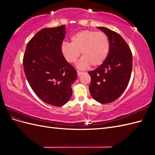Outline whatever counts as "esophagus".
I'll use <instances>...</instances> for the list:
<instances>
[{
  "instance_id": "34e87169",
  "label": "esophagus",
  "mask_w": 155,
  "mask_h": 155,
  "mask_svg": "<svg viewBox=\"0 0 155 155\" xmlns=\"http://www.w3.org/2000/svg\"><path fill=\"white\" fill-rule=\"evenodd\" d=\"M77 73H78V76H80L81 75L83 74V72H80V71H77Z\"/></svg>"
}]
</instances>
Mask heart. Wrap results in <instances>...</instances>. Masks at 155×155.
<instances>
[{
  "instance_id": "heart-1",
  "label": "heart",
  "mask_w": 155,
  "mask_h": 155,
  "mask_svg": "<svg viewBox=\"0 0 155 155\" xmlns=\"http://www.w3.org/2000/svg\"><path fill=\"white\" fill-rule=\"evenodd\" d=\"M71 43H63L61 52L68 62L76 63L80 52L83 58L78 67L85 68L91 66L97 67L104 63L109 52L110 43L107 35L103 32L81 30L71 37Z\"/></svg>"
}]
</instances>
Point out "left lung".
<instances>
[{
	"instance_id": "1",
	"label": "left lung",
	"mask_w": 155,
	"mask_h": 155,
	"mask_svg": "<svg viewBox=\"0 0 155 155\" xmlns=\"http://www.w3.org/2000/svg\"><path fill=\"white\" fill-rule=\"evenodd\" d=\"M107 35L110 43L105 61L88 73L91 77L89 91L100 104L111 103L122 94L129 82L133 67V55L125 41L118 33L105 27H97Z\"/></svg>"
}]
</instances>
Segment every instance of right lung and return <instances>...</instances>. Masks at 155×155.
<instances>
[{"instance_id":"obj_1","label":"right lung","mask_w":155,"mask_h":155,"mask_svg":"<svg viewBox=\"0 0 155 155\" xmlns=\"http://www.w3.org/2000/svg\"><path fill=\"white\" fill-rule=\"evenodd\" d=\"M66 26L44 28L28 43L23 67L28 81L35 94L49 105L66 104L72 94V84L77 71L61 50Z\"/></svg>"}]
</instances>
